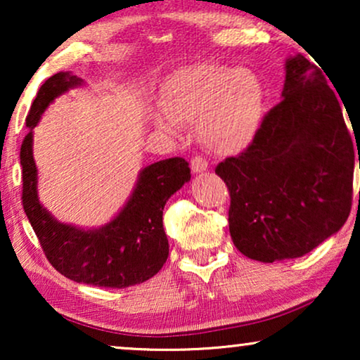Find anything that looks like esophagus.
<instances>
[{"label":"esophagus","mask_w":360,"mask_h":360,"mask_svg":"<svg viewBox=\"0 0 360 360\" xmlns=\"http://www.w3.org/2000/svg\"><path fill=\"white\" fill-rule=\"evenodd\" d=\"M208 169V162L203 155H195L193 159H191V170L195 172V174H198V172H205Z\"/></svg>","instance_id":"esophagus-1"}]
</instances>
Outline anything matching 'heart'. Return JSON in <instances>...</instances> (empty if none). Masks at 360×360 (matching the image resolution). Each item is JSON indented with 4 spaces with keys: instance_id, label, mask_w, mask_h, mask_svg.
<instances>
[{
    "instance_id": "heart-1",
    "label": "heart",
    "mask_w": 360,
    "mask_h": 360,
    "mask_svg": "<svg viewBox=\"0 0 360 360\" xmlns=\"http://www.w3.org/2000/svg\"><path fill=\"white\" fill-rule=\"evenodd\" d=\"M264 86L249 70L223 63H196L175 70L162 85L159 129L180 134L184 121H195L200 139L218 154L248 147L264 120Z\"/></svg>"
}]
</instances>
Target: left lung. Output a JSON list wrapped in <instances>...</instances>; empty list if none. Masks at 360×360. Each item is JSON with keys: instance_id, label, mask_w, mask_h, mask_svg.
<instances>
[{"instance_id": "left-lung-1", "label": "left lung", "mask_w": 360, "mask_h": 360, "mask_svg": "<svg viewBox=\"0 0 360 360\" xmlns=\"http://www.w3.org/2000/svg\"><path fill=\"white\" fill-rule=\"evenodd\" d=\"M282 96L254 141L214 169L229 190L233 243L260 262L308 254L352 206L354 142L324 70L288 58Z\"/></svg>"}]
</instances>
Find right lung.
<instances>
[{
    "instance_id": "right-lung-1",
    "label": "right lung",
    "mask_w": 360,
    "mask_h": 360,
    "mask_svg": "<svg viewBox=\"0 0 360 360\" xmlns=\"http://www.w3.org/2000/svg\"><path fill=\"white\" fill-rule=\"evenodd\" d=\"M80 83V78L58 72L39 88L21 146L22 208L47 260L63 277L95 287L126 288L154 277L169 257L162 214L167 200L190 180V167L181 157L146 167L121 213L100 229H78L53 219L37 198L32 129L53 98Z\"/></svg>"
}]
</instances>
